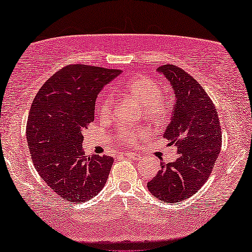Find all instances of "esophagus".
<instances>
[{"label": "esophagus", "instance_id": "34e87169", "mask_svg": "<svg viewBox=\"0 0 252 252\" xmlns=\"http://www.w3.org/2000/svg\"><path fill=\"white\" fill-rule=\"evenodd\" d=\"M126 156L127 158L133 159V160H138V159L141 158L140 156H139L138 154H135V153H126Z\"/></svg>", "mask_w": 252, "mask_h": 252}]
</instances>
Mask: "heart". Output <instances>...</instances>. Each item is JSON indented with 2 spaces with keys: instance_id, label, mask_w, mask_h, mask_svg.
<instances>
[{
  "instance_id": "b5f03b06",
  "label": "heart",
  "mask_w": 252,
  "mask_h": 252,
  "mask_svg": "<svg viewBox=\"0 0 252 252\" xmlns=\"http://www.w3.org/2000/svg\"><path fill=\"white\" fill-rule=\"evenodd\" d=\"M162 90L160 82L151 77H140L133 79L125 85L119 87L120 93L130 95L142 102V112L147 118L154 121H160L169 113L170 102L165 94L160 93ZM112 97L110 95L99 96L97 101V110L102 117H107L111 113ZM145 133L142 129H122L119 132V139L126 143L133 142L135 139Z\"/></svg>"
}]
</instances>
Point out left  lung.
Instances as JSON below:
<instances>
[{"label":"left lung","mask_w":252,"mask_h":252,"mask_svg":"<svg viewBox=\"0 0 252 252\" xmlns=\"http://www.w3.org/2000/svg\"><path fill=\"white\" fill-rule=\"evenodd\" d=\"M157 73L174 92L163 138L177 148L178 158L161 162V169L147 187L162 202H182L197 193L209 178L221 150V127L212 101L190 75L175 65L160 66Z\"/></svg>","instance_id":"8db88e82"}]
</instances>
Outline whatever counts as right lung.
Here are the masks:
<instances>
[{"mask_svg":"<svg viewBox=\"0 0 252 252\" xmlns=\"http://www.w3.org/2000/svg\"><path fill=\"white\" fill-rule=\"evenodd\" d=\"M121 74L87 65H68L43 84L31 105L27 141L33 165L59 196L82 203L96 196L113 159L84 156L83 131L94 121L95 101L106 84Z\"/></svg>","mask_w":252,"mask_h":252,"instance_id":"obj_1","label":"right lung"}]
</instances>
